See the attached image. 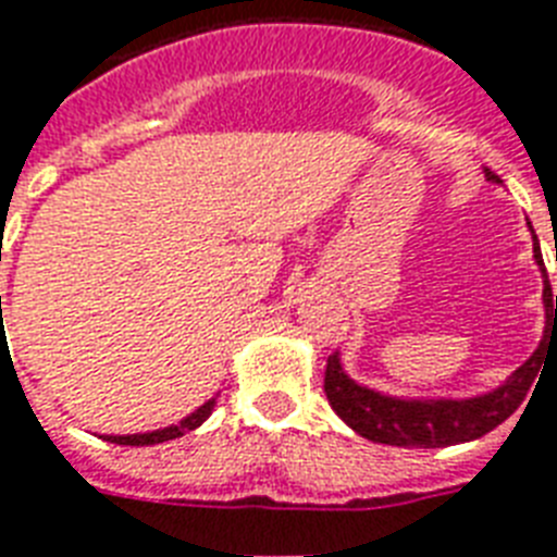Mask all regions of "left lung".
<instances>
[{"instance_id": "obj_1", "label": "left lung", "mask_w": 557, "mask_h": 557, "mask_svg": "<svg viewBox=\"0 0 557 557\" xmlns=\"http://www.w3.org/2000/svg\"><path fill=\"white\" fill-rule=\"evenodd\" d=\"M483 172H486V181L500 184L495 172H488V169ZM532 242H535L532 258L544 275L546 322L544 339L518 371L509 373L497 388L474 394V397H397V394H385V391L354 380L342 364V354H333L327 359V371H324V394H327L333 411L339 413L359 437L399 448L460 446V443L483 437L500 422L509 420L527 397L529 385L535 382L546 348H553V342L557 345V296H553V287L546 278L544 256H541L535 233H532Z\"/></svg>"}]
</instances>
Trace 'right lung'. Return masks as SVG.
I'll return each mask as SVG.
<instances>
[{
  "mask_svg": "<svg viewBox=\"0 0 557 557\" xmlns=\"http://www.w3.org/2000/svg\"><path fill=\"white\" fill-rule=\"evenodd\" d=\"M215 399H207V403L198 408V411H193L189 417H184V420L177 422V425H166V429H158V431H146V434H106L102 440H109V443H117V446H158V443H166V440H177L184 437L186 431H195L198 425H203V422L209 420V413H212V408H215Z\"/></svg>",
  "mask_w": 557,
  "mask_h": 557,
  "instance_id": "1",
  "label": "right lung"
}]
</instances>
